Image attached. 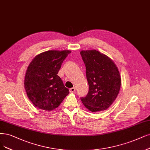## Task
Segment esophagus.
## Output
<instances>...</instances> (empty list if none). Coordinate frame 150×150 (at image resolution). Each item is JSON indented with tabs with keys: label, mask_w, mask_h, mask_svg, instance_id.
<instances>
[{
	"label": "esophagus",
	"mask_w": 150,
	"mask_h": 150,
	"mask_svg": "<svg viewBox=\"0 0 150 150\" xmlns=\"http://www.w3.org/2000/svg\"><path fill=\"white\" fill-rule=\"evenodd\" d=\"M75 87L71 88L70 89V93H74V92H75Z\"/></svg>",
	"instance_id": "obj_1"
}]
</instances>
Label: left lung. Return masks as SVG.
Segmentation results:
<instances>
[{
    "label": "left lung",
    "mask_w": 150,
    "mask_h": 150,
    "mask_svg": "<svg viewBox=\"0 0 150 150\" xmlns=\"http://www.w3.org/2000/svg\"><path fill=\"white\" fill-rule=\"evenodd\" d=\"M86 67L89 91L81 101L91 112L106 110L118 95L121 79L113 61L96 50L80 52Z\"/></svg>",
    "instance_id": "1"
}]
</instances>
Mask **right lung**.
<instances>
[{"label": "right lung", "instance_id": "obj_1", "mask_svg": "<svg viewBox=\"0 0 150 150\" xmlns=\"http://www.w3.org/2000/svg\"><path fill=\"white\" fill-rule=\"evenodd\" d=\"M70 51H48L33 59L26 72L25 88L28 97L36 107L45 110L57 108L69 94L59 70Z\"/></svg>", "mask_w": 150, "mask_h": 150}]
</instances>
